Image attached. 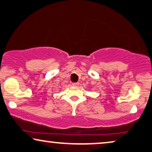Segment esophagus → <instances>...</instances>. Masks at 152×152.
<instances>
[{
	"label": "esophagus",
	"mask_w": 152,
	"mask_h": 152,
	"mask_svg": "<svg viewBox=\"0 0 152 152\" xmlns=\"http://www.w3.org/2000/svg\"><path fill=\"white\" fill-rule=\"evenodd\" d=\"M72 85L74 86V87H78L79 85V83H72Z\"/></svg>",
	"instance_id": "1"
}]
</instances>
